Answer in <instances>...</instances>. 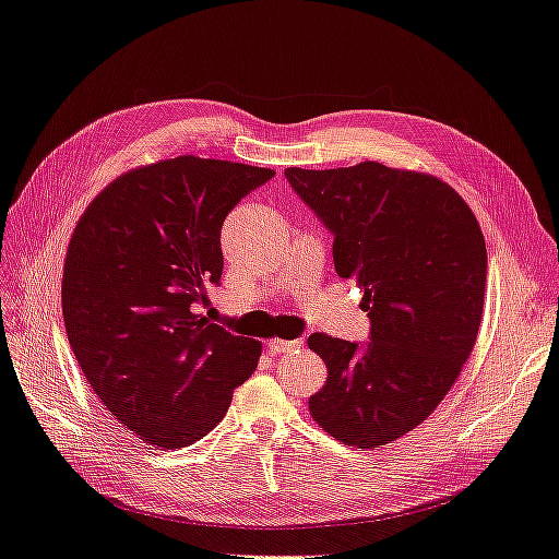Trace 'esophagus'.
<instances>
[{"label": "esophagus", "instance_id": "1", "mask_svg": "<svg viewBox=\"0 0 559 559\" xmlns=\"http://www.w3.org/2000/svg\"><path fill=\"white\" fill-rule=\"evenodd\" d=\"M300 345H304V338H294V341H286V338H273V341L267 343V348H270V353L280 355V353H292V350L300 348Z\"/></svg>", "mask_w": 559, "mask_h": 559}]
</instances>
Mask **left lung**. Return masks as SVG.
Masks as SVG:
<instances>
[{
    "instance_id": "1",
    "label": "left lung",
    "mask_w": 559,
    "mask_h": 559,
    "mask_svg": "<svg viewBox=\"0 0 559 559\" xmlns=\"http://www.w3.org/2000/svg\"><path fill=\"white\" fill-rule=\"evenodd\" d=\"M334 235V265L355 280L371 343L312 334L326 365L310 416L338 442H395L437 409L477 341L487 247L471 206L430 174L359 162L345 169L284 171Z\"/></svg>"
}]
</instances>
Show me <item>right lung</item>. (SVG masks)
<instances>
[{
  "label": "right lung",
  "mask_w": 559,
  "mask_h": 559,
  "mask_svg": "<svg viewBox=\"0 0 559 559\" xmlns=\"http://www.w3.org/2000/svg\"><path fill=\"white\" fill-rule=\"evenodd\" d=\"M273 169L180 155L103 188L70 237L63 320L72 353L119 424L159 449L214 430L259 367L261 341L194 312L223 275L221 225Z\"/></svg>",
  "instance_id": "right-lung-1"
}]
</instances>
